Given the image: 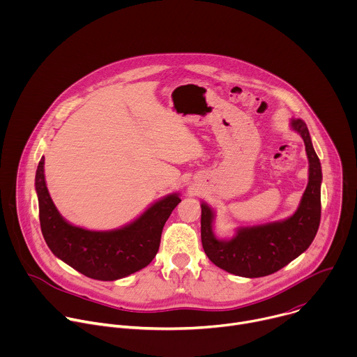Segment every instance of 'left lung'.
Returning <instances> with one entry per match:
<instances>
[{
	"label": "left lung",
	"instance_id": "obj_1",
	"mask_svg": "<svg viewBox=\"0 0 357 357\" xmlns=\"http://www.w3.org/2000/svg\"><path fill=\"white\" fill-rule=\"evenodd\" d=\"M305 144L310 162L308 185L295 213L284 220L259 226L238 227L233 237L218 238L213 231L215 211L202 202L200 237L209 260L219 268L245 278L270 275L307 250L314 241L321 222V162L314 149L307 124L291 120Z\"/></svg>",
	"mask_w": 357,
	"mask_h": 357
}]
</instances>
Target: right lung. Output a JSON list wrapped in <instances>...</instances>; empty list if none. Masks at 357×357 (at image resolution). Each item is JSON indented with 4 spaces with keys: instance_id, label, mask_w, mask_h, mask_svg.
Masks as SVG:
<instances>
[{
    "instance_id": "right-lung-1",
    "label": "right lung",
    "mask_w": 357,
    "mask_h": 357,
    "mask_svg": "<svg viewBox=\"0 0 357 357\" xmlns=\"http://www.w3.org/2000/svg\"><path fill=\"white\" fill-rule=\"evenodd\" d=\"M42 157L35 175L43 238L55 256L83 275L116 281L146 267L157 256L162 229L181 202L179 193L157 200L131 223L106 231L70 225L58 212L43 174Z\"/></svg>"
}]
</instances>
